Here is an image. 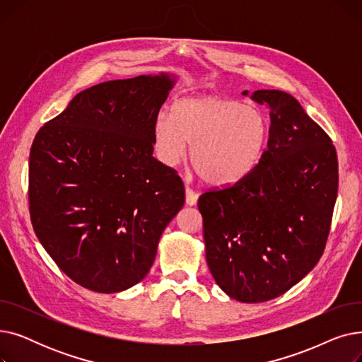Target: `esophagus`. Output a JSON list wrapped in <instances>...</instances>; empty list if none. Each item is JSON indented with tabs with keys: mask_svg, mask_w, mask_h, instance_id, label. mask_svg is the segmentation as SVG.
Returning a JSON list of instances; mask_svg holds the SVG:
<instances>
[{
	"mask_svg": "<svg viewBox=\"0 0 362 362\" xmlns=\"http://www.w3.org/2000/svg\"><path fill=\"white\" fill-rule=\"evenodd\" d=\"M197 201H198V192H195L191 187H186V204L195 205Z\"/></svg>",
	"mask_w": 362,
	"mask_h": 362,
	"instance_id": "1",
	"label": "esophagus"
}]
</instances>
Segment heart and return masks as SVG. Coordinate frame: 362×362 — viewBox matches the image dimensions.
Wrapping results in <instances>:
<instances>
[{"label":"heart","mask_w":362,"mask_h":362,"mask_svg":"<svg viewBox=\"0 0 362 362\" xmlns=\"http://www.w3.org/2000/svg\"><path fill=\"white\" fill-rule=\"evenodd\" d=\"M270 135V120L259 107L221 97H189L160 112L152 141L157 157L177 164L192 144L191 160L202 179L216 186L239 182L259 163Z\"/></svg>","instance_id":"obj_1"}]
</instances>
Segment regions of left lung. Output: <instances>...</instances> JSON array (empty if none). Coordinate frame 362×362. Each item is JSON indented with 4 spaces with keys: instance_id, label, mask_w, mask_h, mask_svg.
Masks as SVG:
<instances>
[{
    "instance_id": "left-lung-1",
    "label": "left lung",
    "mask_w": 362,
    "mask_h": 362,
    "mask_svg": "<svg viewBox=\"0 0 362 362\" xmlns=\"http://www.w3.org/2000/svg\"><path fill=\"white\" fill-rule=\"evenodd\" d=\"M252 100L270 108L259 163L239 182L198 199L208 269L227 295L248 303L283 295L314 269L339 185L330 136L292 95L261 89Z\"/></svg>"
}]
</instances>
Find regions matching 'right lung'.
Masks as SVG:
<instances>
[{
	"instance_id": "add662e5",
	"label": "right lung",
	"mask_w": 362,
	"mask_h": 362,
	"mask_svg": "<svg viewBox=\"0 0 362 362\" xmlns=\"http://www.w3.org/2000/svg\"><path fill=\"white\" fill-rule=\"evenodd\" d=\"M173 83L163 73L95 85L33 139L35 235L85 289L116 293L139 283L185 204L177 171L152 157V127Z\"/></svg>"
}]
</instances>
